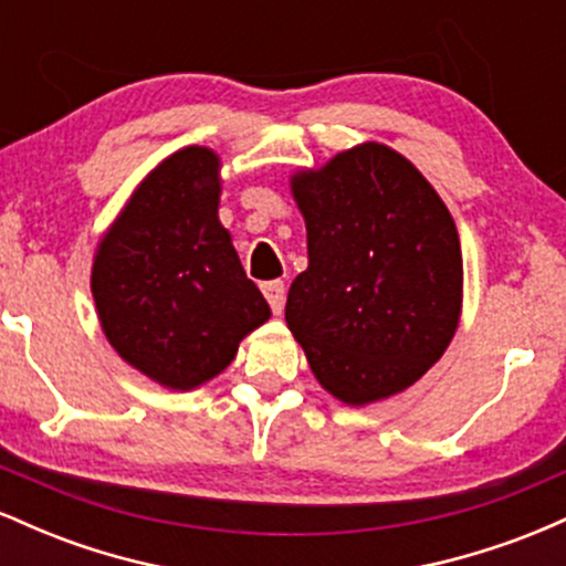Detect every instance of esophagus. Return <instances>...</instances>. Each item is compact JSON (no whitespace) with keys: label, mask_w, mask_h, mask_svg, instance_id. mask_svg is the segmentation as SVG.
<instances>
[{"label":"esophagus","mask_w":566,"mask_h":566,"mask_svg":"<svg viewBox=\"0 0 566 566\" xmlns=\"http://www.w3.org/2000/svg\"><path fill=\"white\" fill-rule=\"evenodd\" d=\"M261 290H263L265 301H269V305H271V311H274L276 316L282 314V308H284V284L282 282H265V284H261Z\"/></svg>","instance_id":"esophagus-1"}]
</instances>
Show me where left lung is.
<instances>
[{
	"label": "left lung",
	"instance_id": "left-lung-1",
	"mask_svg": "<svg viewBox=\"0 0 566 566\" xmlns=\"http://www.w3.org/2000/svg\"><path fill=\"white\" fill-rule=\"evenodd\" d=\"M308 269L284 319L316 380L346 405L405 391L450 346L463 258L450 210L405 157L380 143L292 178Z\"/></svg>",
	"mask_w": 566,
	"mask_h": 566
}]
</instances>
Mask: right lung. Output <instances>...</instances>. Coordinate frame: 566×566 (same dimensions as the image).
<instances>
[{
	"mask_svg": "<svg viewBox=\"0 0 566 566\" xmlns=\"http://www.w3.org/2000/svg\"><path fill=\"white\" fill-rule=\"evenodd\" d=\"M218 157L188 146L148 175L97 247L93 297L122 359L167 388L216 378L271 316L218 220Z\"/></svg>",
	"mask_w": 566,
	"mask_h": 566,
	"instance_id": "right-lung-1",
	"label": "right lung"
}]
</instances>
